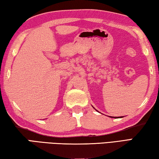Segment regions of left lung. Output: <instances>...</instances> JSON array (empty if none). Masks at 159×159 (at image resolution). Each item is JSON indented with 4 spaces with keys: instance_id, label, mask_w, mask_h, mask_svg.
<instances>
[{
    "instance_id": "left-lung-1",
    "label": "left lung",
    "mask_w": 159,
    "mask_h": 159,
    "mask_svg": "<svg viewBox=\"0 0 159 159\" xmlns=\"http://www.w3.org/2000/svg\"><path fill=\"white\" fill-rule=\"evenodd\" d=\"M111 118H121V117H113V116H112Z\"/></svg>"
}]
</instances>
